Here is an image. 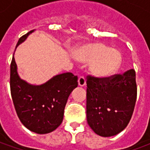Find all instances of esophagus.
Wrapping results in <instances>:
<instances>
[{"label": "esophagus", "instance_id": "esophagus-1", "mask_svg": "<svg viewBox=\"0 0 150 150\" xmlns=\"http://www.w3.org/2000/svg\"><path fill=\"white\" fill-rule=\"evenodd\" d=\"M78 84L79 87H83V86H85V84H86V79H84V77L81 76V77L79 78Z\"/></svg>", "mask_w": 150, "mask_h": 150}]
</instances>
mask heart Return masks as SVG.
<instances>
[{
  "instance_id": "1",
  "label": "heart",
  "mask_w": 150,
  "mask_h": 150,
  "mask_svg": "<svg viewBox=\"0 0 150 150\" xmlns=\"http://www.w3.org/2000/svg\"><path fill=\"white\" fill-rule=\"evenodd\" d=\"M73 55L79 62H90L89 70L97 78H108L118 70L121 55L119 50L102 43H94L76 48Z\"/></svg>"
}]
</instances>
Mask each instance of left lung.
<instances>
[{
	"label": "left lung",
	"mask_w": 150,
	"mask_h": 150,
	"mask_svg": "<svg viewBox=\"0 0 150 150\" xmlns=\"http://www.w3.org/2000/svg\"><path fill=\"white\" fill-rule=\"evenodd\" d=\"M87 120L97 135H117L128 125L137 100L136 73L132 69L112 78L88 76Z\"/></svg>",
	"instance_id": "obj_1"
}]
</instances>
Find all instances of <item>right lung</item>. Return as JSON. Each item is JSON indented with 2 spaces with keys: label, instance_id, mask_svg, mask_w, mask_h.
<instances>
[{
  "label": "right lung",
  "instance_id": "add662e5",
  "mask_svg": "<svg viewBox=\"0 0 150 150\" xmlns=\"http://www.w3.org/2000/svg\"><path fill=\"white\" fill-rule=\"evenodd\" d=\"M34 31L22 36L16 48ZM77 79V76L67 72L53 76L42 84H30L18 75L13 54L10 66V89L15 109L23 125L38 134L55 130L62 122L69 96L78 86Z\"/></svg>",
  "mask_w": 150,
  "mask_h": 150
}]
</instances>
